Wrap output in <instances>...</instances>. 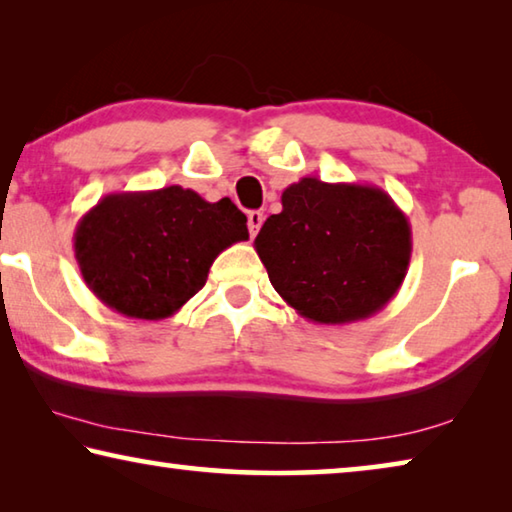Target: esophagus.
<instances>
[{"instance_id":"1","label":"esophagus","mask_w":512,"mask_h":512,"mask_svg":"<svg viewBox=\"0 0 512 512\" xmlns=\"http://www.w3.org/2000/svg\"><path fill=\"white\" fill-rule=\"evenodd\" d=\"M262 223H264V214L262 212H248V232H250V237L257 235L259 228H262Z\"/></svg>"}]
</instances>
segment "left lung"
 <instances>
[{
  "instance_id": "8db88e82",
  "label": "left lung",
  "mask_w": 512,
  "mask_h": 512,
  "mask_svg": "<svg viewBox=\"0 0 512 512\" xmlns=\"http://www.w3.org/2000/svg\"><path fill=\"white\" fill-rule=\"evenodd\" d=\"M255 250L289 307L318 325L384 309L411 262V225L384 189L302 178L282 192Z\"/></svg>"
}]
</instances>
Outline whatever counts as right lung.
<instances>
[{
	"label": "right lung",
	"instance_id": "1",
	"mask_svg": "<svg viewBox=\"0 0 512 512\" xmlns=\"http://www.w3.org/2000/svg\"><path fill=\"white\" fill-rule=\"evenodd\" d=\"M248 239L246 214L180 185L108 194L83 214L74 255L88 289L128 318L162 320L203 289L225 248Z\"/></svg>",
	"mask_w": 512,
	"mask_h": 512
}]
</instances>
